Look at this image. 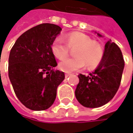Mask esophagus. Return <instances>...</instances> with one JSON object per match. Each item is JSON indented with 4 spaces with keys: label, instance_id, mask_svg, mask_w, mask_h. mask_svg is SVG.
Listing matches in <instances>:
<instances>
[{
    "label": "esophagus",
    "instance_id": "1",
    "mask_svg": "<svg viewBox=\"0 0 133 133\" xmlns=\"http://www.w3.org/2000/svg\"><path fill=\"white\" fill-rule=\"evenodd\" d=\"M70 75V73H66V74L65 75V78H68Z\"/></svg>",
    "mask_w": 133,
    "mask_h": 133
}]
</instances>
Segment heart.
<instances>
[{"label":"heart","instance_id":"obj_1","mask_svg":"<svg viewBox=\"0 0 133 133\" xmlns=\"http://www.w3.org/2000/svg\"><path fill=\"white\" fill-rule=\"evenodd\" d=\"M63 39L57 37L51 44V51L56 58L62 60L68 55L70 48H75L74 58H65L59 67L64 72H70L82 69L85 64L93 68L100 64L103 58V50L100 44L92 41L86 34L72 32L65 35Z\"/></svg>","mask_w":133,"mask_h":133}]
</instances>
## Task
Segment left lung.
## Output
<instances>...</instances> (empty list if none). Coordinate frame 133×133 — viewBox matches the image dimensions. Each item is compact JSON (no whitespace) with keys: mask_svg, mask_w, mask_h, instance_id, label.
I'll use <instances>...</instances> for the list:
<instances>
[{"mask_svg":"<svg viewBox=\"0 0 133 133\" xmlns=\"http://www.w3.org/2000/svg\"><path fill=\"white\" fill-rule=\"evenodd\" d=\"M99 36L101 35L98 34ZM125 62L120 48L111 41L105 45L103 58L89 75L80 74L75 97L86 108H98L112 99L119 88Z\"/></svg>","mask_w":133,"mask_h":133,"instance_id":"1","label":"left lung"}]
</instances>
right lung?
Returning a JSON list of instances; mask_svg holds the SVG:
<instances>
[{
  "label": "right lung",
  "mask_w": 133,
  "mask_h": 133,
  "mask_svg": "<svg viewBox=\"0 0 133 133\" xmlns=\"http://www.w3.org/2000/svg\"><path fill=\"white\" fill-rule=\"evenodd\" d=\"M61 30L51 23L36 25L23 33L10 50V81L17 98L32 110L49 108L65 79L63 72L52 69L58 64L51 44Z\"/></svg>",
  "instance_id": "add662e5"
}]
</instances>
